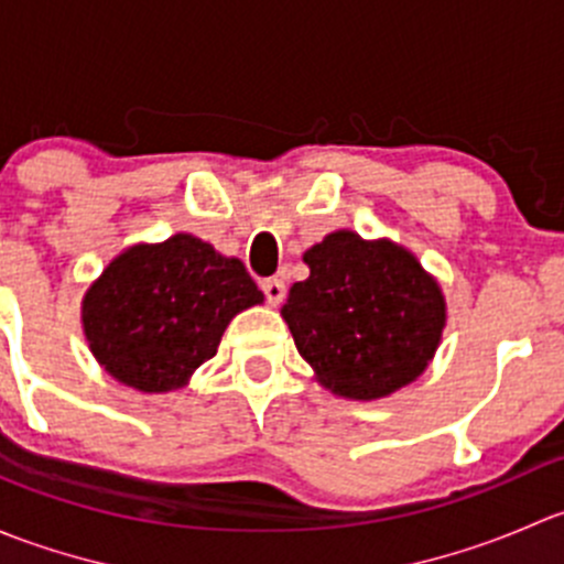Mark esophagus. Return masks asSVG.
<instances>
[{"mask_svg": "<svg viewBox=\"0 0 564 564\" xmlns=\"http://www.w3.org/2000/svg\"><path fill=\"white\" fill-rule=\"evenodd\" d=\"M261 289H264V297L270 305H281L283 297H286V286H283L281 278H267Z\"/></svg>", "mask_w": 564, "mask_h": 564, "instance_id": "34e87169", "label": "esophagus"}]
</instances>
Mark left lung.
<instances>
[{"label": "left lung", "mask_w": 564, "mask_h": 564, "mask_svg": "<svg viewBox=\"0 0 564 564\" xmlns=\"http://www.w3.org/2000/svg\"><path fill=\"white\" fill-rule=\"evenodd\" d=\"M303 261L311 275L289 289L281 316L316 384L346 401H379L429 368L447 303L412 250L338 229Z\"/></svg>", "instance_id": "8db88e82"}]
</instances>
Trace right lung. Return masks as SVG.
Here are the masks:
<instances>
[{"mask_svg": "<svg viewBox=\"0 0 564 564\" xmlns=\"http://www.w3.org/2000/svg\"><path fill=\"white\" fill-rule=\"evenodd\" d=\"M261 303L240 259L180 231L113 256L84 292L82 327L108 377L152 395L187 388L231 318Z\"/></svg>", "mask_w": 564, "mask_h": 564, "instance_id": "right-lung-1", "label": "right lung"}]
</instances>
